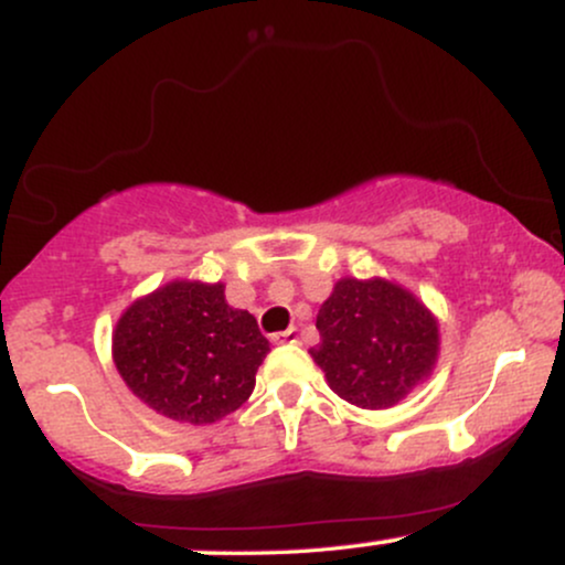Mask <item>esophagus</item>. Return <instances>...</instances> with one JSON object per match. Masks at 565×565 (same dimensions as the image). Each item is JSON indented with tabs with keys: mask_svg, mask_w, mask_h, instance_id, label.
I'll list each match as a JSON object with an SVG mask.
<instances>
[{
	"mask_svg": "<svg viewBox=\"0 0 565 565\" xmlns=\"http://www.w3.org/2000/svg\"><path fill=\"white\" fill-rule=\"evenodd\" d=\"M274 342H276V345H295V342H297V327H289V329H284V332L274 334Z\"/></svg>",
	"mask_w": 565,
	"mask_h": 565,
	"instance_id": "obj_1",
	"label": "esophagus"
}]
</instances>
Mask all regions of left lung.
<instances>
[{"label": "left lung", "instance_id": "left-lung-1", "mask_svg": "<svg viewBox=\"0 0 565 565\" xmlns=\"http://www.w3.org/2000/svg\"><path fill=\"white\" fill-rule=\"evenodd\" d=\"M310 359L329 387L359 408H391L436 369L438 319L414 291L387 278L345 276L316 316Z\"/></svg>", "mask_w": 565, "mask_h": 565}]
</instances>
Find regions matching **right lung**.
<instances>
[{
  "label": "right lung",
  "mask_w": 565,
  "mask_h": 565,
  "mask_svg": "<svg viewBox=\"0 0 565 565\" xmlns=\"http://www.w3.org/2000/svg\"><path fill=\"white\" fill-rule=\"evenodd\" d=\"M268 340L225 284L174 278L138 297L116 321L111 355L125 385L174 423L212 425L255 391Z\"/></svg>",
  "instance_id": "right-lung-1"
}]
</instances>
